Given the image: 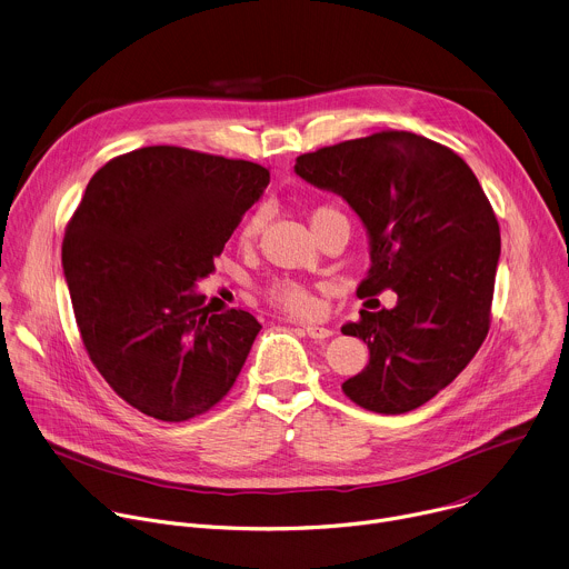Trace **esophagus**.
<instances>
[{
  "label": "esophagus",
  "mask_w": 569,
  "mask_h": 569,
  "mask_svg": "<svg viewBox=\"0 0 569 569\" xmlns=\"http://www.w3.org/2000/svg\"><path fill=\"white\" fill-rule=\"evenodd\" d=\"M303 333L310 340H329L333 336L331 329H323V327H315V323H303Z\"/></svg>",
  "instance_id": "1"
}]
</instances>
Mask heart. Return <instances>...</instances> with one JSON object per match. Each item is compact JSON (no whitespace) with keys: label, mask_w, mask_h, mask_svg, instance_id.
I'll return each instance as SVG.
<instances>
[{"label":"heart","mask_w":569,"mask_h":569,"mask_svg":"<svg viewBox=\"0 0 569 569\" xmlns=\"http://www.w3.org/2000/svg\"><path fill=\"white\" fill-rule=\"evenodd\" d=\"M331 211H338V209L329 207V204L312 209V213H310L312 229L321 222V218H327ZM259 229H261V213H254L252 218L246 220V224L240 227L238 238H240L242 246H248V242H252L254 236L259 233ZM263 292H266L270 303H274L277 308H281V310H286L290 315H310L315 310V306H317L312 290L303 281L288 279V277L270 281Z\"/></svg>","instance_id":"obj_1"}]
</instances>
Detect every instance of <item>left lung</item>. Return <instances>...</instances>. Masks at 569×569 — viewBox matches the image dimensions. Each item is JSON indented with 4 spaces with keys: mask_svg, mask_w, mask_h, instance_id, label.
Returning <instances> with one entry per match:
<instances>
[{
    "mask_svg": "<svg viewBox=\"0 0 569 569\" xmlns=\"http://www.w3.org/2000/svg\"><path fill=\"white\" fill-rule=\"evenodd\" d=\"M295 171L362 218L371 268L358 297L398 295L391 310H360L342 327L369 347L367 369L342 391L378 415L421 408L491 329L500 224L489 198L452 148L405 130L299 154Z\"/></svg>",
    "mask_w": 569,
    "mask_h": 569,
    "instance_id": "obj_1",
    "label": "left lung"
}]
</instances>
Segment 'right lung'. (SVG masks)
I'll use <instances>...</instances> for the list:
<instances>
[{
    "label": "right lung",
    "mask_w": 569,
    "mask_h": 569,
    "mask_svg": "<svg viewBox=\"0 0 569 569\" xmlns=\"http://www.w3.org/2000/svg\"><path fill=\"white\" fill-rule=\"evenodd\" d=\"M246 159L146 146L110 159L67 222L62 268L80 340L134 410L180 423L233 387L261 323L202 306L193 283L263 196Z\"/></svg>",
    "instance_id": "right-lung-1"
}]
</instances>
